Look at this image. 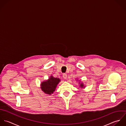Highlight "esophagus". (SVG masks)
<instances>
[{"mask_svg": "<svg viewBox=\"0 0 126 126\" xmlns=\"http://www.w3.org/2000/svg\"><path fill=\"white\" fill-rule=\"evenodd\" d=\"M63 78L64 79H66L67 78V75L66 74H63Z\"/></svg>", "mask_w": 126, "mask_h": 126, "instance_id": "esophagus-1", "label": "esophagus"}]
</instances>
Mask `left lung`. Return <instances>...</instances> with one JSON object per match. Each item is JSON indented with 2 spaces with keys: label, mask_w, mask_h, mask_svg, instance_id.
<instances>
[{
  "label": "left lung",
  "mask_w": 126,
  "mask_h": 126,
  "mask_svg": "<svg viewBox=\"0 0 126 126\" xmlns=\"http://www.w3.org/2000/svg\"><path fill=\"white\" fill-rule=\"evenodd\" d=\"M80 86L81 88H83V87L84 86V85H83V84L82 83H81V84L80 85Z\"/></svg>",
  "instance_id": "8db88e82"
}]
</instances>
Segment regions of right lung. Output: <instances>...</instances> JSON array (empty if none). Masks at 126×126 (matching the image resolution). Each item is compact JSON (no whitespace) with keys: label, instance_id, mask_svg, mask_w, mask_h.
<instances>
[{"label":"right lung","instance_id":"add662e5","mask_svg":"<svg viewBox=\"0 0 126 126\" xmlns=\"http://www.w3.org/2000/svg\"><path fill=\"white\" fill-rule=\"evenodd\" d=\"M60 79H59L55 78L51 76L48 80L42 83L41 89L46 94H51L54 91Z\"/></svg>","mask_w":126,"mask_h":126}]
</instances>
